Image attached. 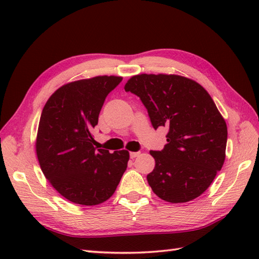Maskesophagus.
Listing matches in <instances>:
<instances>
[{
  "instance_id": "34e87169",
  "label": "esophagus",
  "mask_w": 259,
  "mask_h": 259,
  "mask_svg": "<svg viewBox=\"0 0 259 259\" xmlns=\"http://www.w3.org/2000/svg\"><path fill=\"white\" fill-rule=\"evenodd\" d=\"M139 153H140V152H130V158L134 159V158H136V157H138Z\"/></svg>"
}]
</instances>
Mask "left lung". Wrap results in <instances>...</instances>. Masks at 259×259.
Returning a JSON list of instances; mask_svg holds the SVG:
<instances>
[{
    "label": "left lung",
    "instance_id": "left-lung-1",
    "mask_svg": "<svg viewBox=\"0 0 259 259\" xmlns=\"http://www.w3.org/2000/svg\"><path fill=\"white\" fill-rule=\"evenodd\" d=\"M125 91L138 96L152 126H168V144L150 151L156 166L148 184L160 199L187 202L211 185L226 158L227 124L198 82L177 74H138Z\"/></svg>",
    "mask_w": 259,
    "mask_h": 259
}]
</instances>
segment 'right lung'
<instances>
[{
  "label": "right lung",
  "instance_id": "1",
  "mask_svg": "<svg viewBox=\"0 0 259 259\" xmlns=\"http://www.w3.org/2000/svg\"><path fill=\"white\" fill-rule=\"evenodd\" d=\"M121 76L98 75L60 87L38 122L35 150L42 172L65 199L82 206L108 200L120 183L129 151L96 149L92 130Z\"/></svg>",
  "mask_w": 259,
  "mask_h": 259
}]
</instances>
